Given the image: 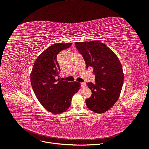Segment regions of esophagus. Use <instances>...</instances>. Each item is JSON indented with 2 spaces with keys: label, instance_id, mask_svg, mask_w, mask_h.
Here are the masks:
<instances>
[{
  "label": "esophagus",
  "instance_id": "34e87169",
  "mask_svg": "<svg viewBox=\"0 0 149 149\" xmlns=\"http://www.w3.org/2000/svg\"><path fill=\"white\" fill-rule=\"evenodd\" d=\"M81 87H82V88H84V87H85L86 86V84L85 83V82H81Z\"/></svg>",
  "mask_w": 149,
  "mask_h": 149
}]
</instances>
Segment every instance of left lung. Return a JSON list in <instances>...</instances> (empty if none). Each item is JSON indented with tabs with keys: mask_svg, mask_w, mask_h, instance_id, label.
I'll list each match as a JSON object with an SVG mask.
<instances>
[{
	"mask_svg": "<svg viewBox=\"0 0 149 149\" xmlns=\"http://www.w3.org/2000/svg\"><path fill=\"white\" fill-rule=\"evenodd\" d=\"M75 45L82 56L86 67L93 68L95 83L87 82L92 91L86 99L87 107L96 113L110 109L117 101L123 84L124 74L116 55L100 41L75 42Z\"/></svg>",
	"mask_w": 149,
	"mask_h": 149,
	"instance_id": "8db88e82",
	"label": "left lung"
}]
</instances>
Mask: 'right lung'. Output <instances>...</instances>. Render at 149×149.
<instances>
[{
	"label": "right lung",
	"instance_id": "1",
	"mask_svg": "<svg viewBox=\"0 0 149 149\" xmlns=\"http://www.w3.org/2000/svg\"><path fill=\"white\" fill-rule=\"evenodd\" d=\"M72 43L55 44L36 59L31 74L33 92L42 106L54 114L65 111L71 105L72 96L80 89V83L63 81L56 60L58 54L70 48Z\"/></svg>",
	"mask_w": 149,
	"mask_h": 149
}]
</instances>
